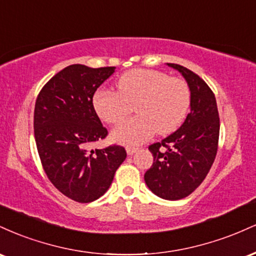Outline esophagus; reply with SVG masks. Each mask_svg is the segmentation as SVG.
I'll list each match as a JSON object with an SVG mask.
<instances>
[{
  "label": "esophagus",
  "mask_w": 256,
  "mask_h": 256,
  "mask_svg": "<svg viewBox=\"0 0 256 256\" xmlns=\"http://www.w3.org/2000/svg\"><path fill=\"white\" fill-rule=\"evenodd\" d=\"M137 150L138 148H134V146H128V148H126V152H128V155H134Z\"/></svg>",
  "instance_id": "1"
}]
</instances>
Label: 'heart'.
<instances>
[{
    "mask_svg": "<svg viewBox=\"0 0 256 256\" xmlns=\"http://www.w3.org/2000/svg\"><path fill=\"white\" fill-rule=\"evenodd\" d=\"M118 92L98 90L92 104L98 116L108 124L122 122L132 110L138 116L112 132L116 142L137 146L155 132L166 134L183 122L189 110L190 90L183 79L168 77L155 70L137 68L124 73L116 82Z\"/></svg>",
    "mask_w": 256,
    "mask_h": 256,
    "instance_id": "b5f03b06",
    "label": "heart"
}]
</instances>
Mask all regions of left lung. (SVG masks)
Listing matches in <instances>:
<instances>
[{
    "mask_svg": "<svg viewBox=\"0 0 256 256\" xmlns=\"http://www.w3.org/2000/svg\"><path fill=\"white\" fill-rule=\"evenodd\" d=\"M183 76L190 90V113L177 131L149 146L154 158L144 180L152 192L176 201L192 194L210 172L219 140L216 96L198 74L177 64H167Z\"/></svg>",
    "mask_w": 256,
    "mask_h": 256,
    "instance_id": "left-lung-1",
    "label": "left lung"
}]
</instances>
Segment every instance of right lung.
<instances>
[{
	"label": "right lung",
	"instance_id": "1",
	"mask_svg": "<svg viewBox=\"0 0 256 256\" xmlns=\"http://www.w3.org/2000/svg\"><path fill=\"white\" fill-rule=\"evenodd\" d=\"M114 72L116 67L71 64L44 85L34 106V140L44 171L58 192L82 204L110 189L126 158L120 146L90 149L108 134L94 108V94Z\"/></svg>",
	"mask_w": 256,
	"mask_h": 256
}]
</instances>
